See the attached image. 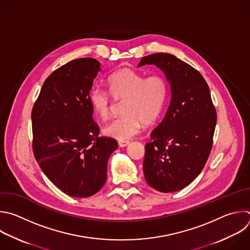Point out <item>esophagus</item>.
I'll use <instances>...</instances> for the list:
<instances>
[{"label": "esophagus", "mask_w": 250, "mask_h": 250, "mask_svg": "<svg viewBox=\"0 0 250 250\" xmlns=\"http://www.w3.org/2000/svg\"><path fill=\"white\" fill-rule=\"evenodd\" d=\"M129 144V141H119L118 142V145L120 146V147H125V146H127Z\"/></svg>", "instance_id": "1"}]
</instances>
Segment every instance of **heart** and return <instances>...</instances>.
Masks as SVG:
<instances>
[{"instance_id":"obj_1","label":"heart","mask_w":250,"mask_h":250,"mask_svg":"<svg viewBox=\"0 0 250 250\" xmlns=\"http://www.w3.org/2000/svg\"><path fill=\"white\" fill-rule=\"evenodd\" d=\"M109 92L117 101L125 100L122 117L103 128L106 136L125 141L134 136L143 126L153 125L161 115L166 97L167 83L159 74L145 75L129 67H122L107 79ZM108 92L94 88L90 92V104L102 121L111 117L113 102Z\"/></svg>"}]
</instances>
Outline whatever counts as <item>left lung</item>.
Returning <instances> with one entry per match:
<instances>
[{"instance_id": "1", "label": "left lung", "mask_w": 250, "mask_h": 250, "mask_svg": "<svg viewBox=\"0 0 250 250\" xmlns=\"http://www.w3.org/2000/svg\"><path fill=\"white\" fill-rule=\"evenodd\" d=\"M155 64L171 84V102L162 123L145 146L143 172L160 192L188 186L210 155L217 122L207 82L198 70L168 53L143 57L138 66Z\"/></svg>"}]
</instances>
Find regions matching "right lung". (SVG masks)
<instances>
[{
	"mask_svg": "<svg viewBox=\"0 0 250 250\" xmlns=\"http://www.w3.org/2000/svg\"><path fill=\"white\" fill-rule=\"evenodd\" d=\"M93 58L72 60L44 81L31 113L34 157L46 177L63 193L85 198L107 180L112 137L98 136L89 93L100 71Z\"/></svg>",
	"mask_w": 250,
	"mask_h": 250,
	"instance_id": "add662e5",
	"label": "right lung"
}]
</instances>
